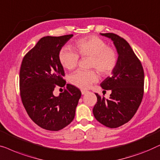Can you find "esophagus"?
Returning a JSON list of instances; mask_svg holds the SVG:
<instances>
[{
    "mask_svg": "<svg viewBox=\"0 0 160 160\" xmlns=\"http://www.w3.org/2000/svg\"><path fill=\"white\" fill-rule=\"evenodd\" d=\"M88 92V91H86V90H81V93H82V94L83 95V94H85Z\"/></svg>",
    "mask_w": 160,
    "mask_h": 160,
    "instance_id": "1",
    "label": "esophagus"
}]
</instances>
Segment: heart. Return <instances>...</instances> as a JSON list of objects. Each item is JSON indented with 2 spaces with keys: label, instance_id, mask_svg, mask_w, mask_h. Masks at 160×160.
<instances>
[{
  "label": "heart",
  "instance_id": "obj_1",
  "mask_svg": "<svg viewBox=\"0 0 160 160\" xmlns=\"http://www.w3.org/2000/svg\"><path fill=\"white\" fill-rule=\"evenodd\" d=\"M75 51L68 48L61 49L58 59L64 68L72 70L78 66L79 57H89L88 68H94L101 75L106 77L113 72L118 62L115 49L108 46L104 40L96 36L91 35L81 38L72 45ZM98 79L96 70H79L69 77V82L82 89L89 88Z\"/></svg>",
  "mask_w": 160,
  "mask_h": 160
}]
</instances>
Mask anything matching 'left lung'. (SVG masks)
Segmentation results:
<instances>
[{
    "instance_id": "1",
    "label": "left lung",
    "mask_w": 160,
    "mask_h": 160,
    "mask_svg": "<svg viewBox=\"0 0 160 160\" xmlns=\"http://www.w3.org/2000/svg\"><path fill=\"white\" fill-rule=\"evenodd\" d=\"M113 41L118 53V62L112 76L101 83L111 90L109 99L96 93L97 102L93 109L95 118L110 128H116L131 120L142 101L144 72L141 61L124 38L114 33H101Z\"/></svg>"
}]
</instances>
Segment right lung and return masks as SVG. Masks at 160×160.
Listing matches in <instances>:
<instances>
[{"mask_svg":"<svg viewBox=\"0 0 160 160\" xmlns=\"http://www.w3.org/2000/svg\"><path fill=\"white\" fill-rule=\"evenodd\" d=\"M72 36L42 38L26 53L20 67L22 103L31 120L47 130L58 131L70 124L81 96L80 89L71 84H67L58 96L53 93L56 87L66 83L58 53Z\"/></svg>","mask_w":160,"mask_h":160,"instance_id":"right-lung-1","label":"right lung"}]
</instances>
